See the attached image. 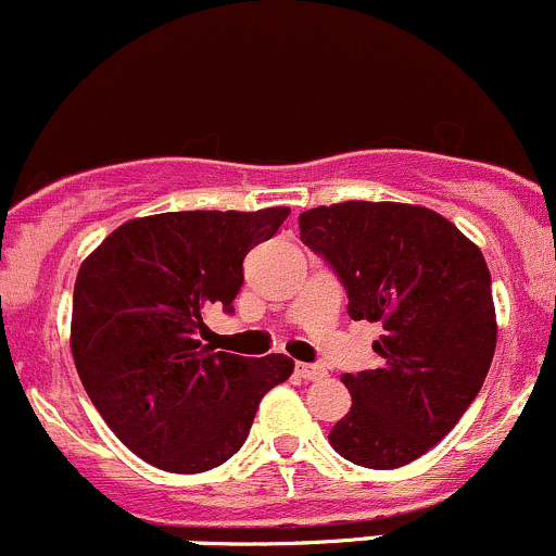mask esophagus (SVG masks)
<instances>
[{"mask_svg":"<svg viewBox=\"0 0 556 556\" xmlns=\"http://www.w3.org/2000/svg\"><path fill=\"white\" fill-rule=\"evenodd\" d=\"M296 374H300L304 381L326 379V368L324 366H309V363H296Z\"/></svg>","mask_w":556,"mask_h":556,"instance_id":"34e87169","label":"esophagus"}]
</instances>
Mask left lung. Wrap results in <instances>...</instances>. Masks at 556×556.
Returning <instances> with one entry per match:
<instances>
[{
    "label": "left lung",
    "instance_id": "1",
    "mask_svg": "<svg viewBox=\"0 0 556 556\" xmlns=\"http://www.w3.org/2000/svg\"><path fill=\"white\" fill-rule=\"evenodd\" d=\"M300 238L342 278L350 318L384 328L379 368L342 376L352 408L328 443L357 467H405L456 427L491 368L485 256L443 214L397 201L309 208Z\"/></svg>",
    "mask_w": 556,
    "mask_h": 556
}]
</instances>
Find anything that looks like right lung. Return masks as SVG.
I'll return each instance as SVG.
<instances>
[{"label": "right lung", "mask_w": 556, "mask_h": 556, "mask_svg": "<svg viewBox=\"0 0 556 556\" xmlns=\"http://www.w3.org/2000/svg\"><path fill=\"white\" fill-rule=\"evenodd\" d=\"M289 206L164 212L116 228L81 262L71 352L89 400L142 462L177 475L219 467L243 445L260 400L294 374L286 355L201 348L206 309L232 313L243 256Z\"/></svg>", "instance_id": "1"}]
</instances>
